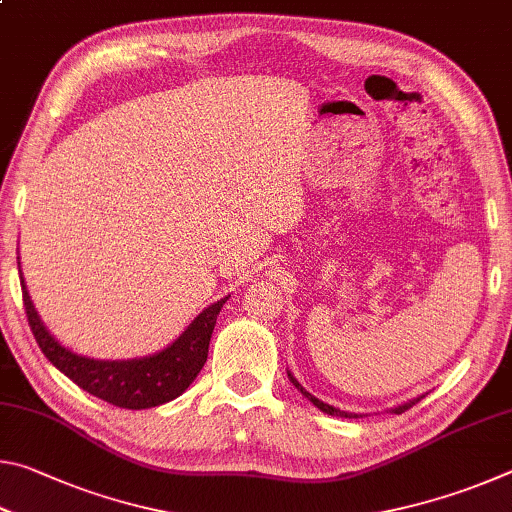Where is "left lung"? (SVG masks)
I'll return each mask as SVG.
<instances>
[{
	"label": "left lung",
	"mask_w": 512,
	"mask_h": 512,
	"mask_svg": "<svg viewBox=\"0 0 512 512\" xmlns=\"http://www.w3.org/2000/svg\"><path fill=\"white\" fill-rule=\"evenodd\" d=\"M287 375H289V381L293 386L298 388V391L307 397V400L316 406V409H320L323 413H327V415H336V418H359V413H350V411H341V409H336V406H332V404H325L323 400H318V397H314L311 395L305 386L300 384V381L291 375V372L287 370ZM424 395H420V397H413V400H409V402H404V404H400V406H393L391 409V413H395V415H400V413H404V411H409L413 404H418L420 400H422Z\"/></svg>",
	"instance_id": "obj_1"
}]
</instances>
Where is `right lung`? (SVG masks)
I'll use <instances>...</instances> for the list:
<instances>
[{
	"instance_id": "add662e5",
	"label": "right lung",
	"mask_w": 512,
	"mask_h": 512,
	"mask_svg": "<svg viewBox=\"0 0 512 512\" xmlns=\"http://www.w3.org/2000/svg\"><path fill=\"white\" fill-rule=\"evenodd\" d=\"M17 268H20V257H17ZM20 284L31 332L36 336L40 350L45 352V357L65 377L72 379L76 386H81L83 391L99 397L103 402L115 404L119 409L133 411L171 402L187 391L189 384L205 366L216 316H219L225 300L230 298H221L212 302L210 307H205L176 341L160 352L149 354V357L94 359L74 352L72 348H65L49 332L29 296L22 271Z\"/></svg>"
}]
</instances>
